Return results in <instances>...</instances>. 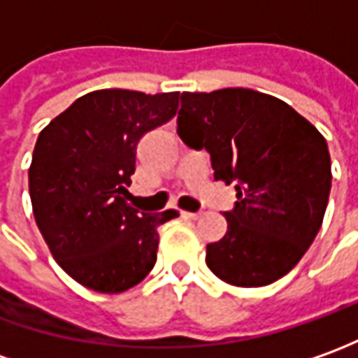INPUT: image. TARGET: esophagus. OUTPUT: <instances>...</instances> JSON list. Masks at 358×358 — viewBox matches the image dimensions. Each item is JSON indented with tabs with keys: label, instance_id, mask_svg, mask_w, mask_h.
<instances>
[{
	"label": "esophagus",
	"instance_id": "obj_1",
	"mask_svg": "<svg viewBox=\"0 0 358 358\" xmlns=\"http://www.w3.org/2000/svg\"><path fill=\"white\" fill-rule=\"evenodd\" d=\"M201 210H196V213H183V217L185 218H191V220H196V218H201Z\"/></svg>",
	"mask_w": 358,
	"mask_h": 358
}]
</instances>
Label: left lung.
<instances>
[{
	"label": "left lung",
	"mask_w": 358,
	"mask_h": 358,
	"mask_svg": "<svg viewBox=\"0 0 358 358\" xmlns=\"http://www.w3.org/2000/svg\"><path fill=\"white\" fill-rule=\"evenodd\" d=\"M177 134L207 150L215 179L234 183L227 234L207 244L222 282L260 287L280 280L315 241L331 191L327 141L294 108L250 88L183 92Z\"/></svg>",
	"instance_id": "obj_1"
}]
</instances>
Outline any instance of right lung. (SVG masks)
<instances>
[{"mask_svg":"<svg viewBox=\"0 0 358 358\" xmlns=\"http://www.w3.org/2000/svg\"><path fill=\"white\" fill-rule=\"evenodd\" d=\"M177 106L179 92L94 90L39 134L29 169L35 220L59 266L88 289L120 294L140 284L157 260V227L179 217L126 203L138 141Z\"/></svg>","mask_w":358,"mask_h":358,"instance_id":"add662e5","label":"right lung"}]
</instances>
